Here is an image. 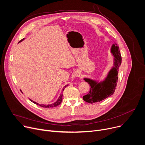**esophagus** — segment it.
<instances>
[{
  "instance_id": "34e87169",
  "label": "esophagus",
  "mask_w": 145,
  "mask_h": 145,
  "mask_svg": "<svg viewBox=\"0 0 145 145\" xmlns=\"http://www.w3.org/2000/svg\"><path fill=\"white\" fill-rule=\"evenodd\" d=\"M75 76H76V77H80V72H76V73H75Z\"/></svg>"
}]
</instances>
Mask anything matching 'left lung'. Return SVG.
I'll use <instances>...</instances> for the list:
<instances>
[{
    "instance_id": "1",
    "label": "left lung",
    "mask_w": 145,
    "mask_h": 145,
    "mask_svg": "<svg viewBox=\"0 0 145 145\" xmlns=\"http://www.w3.org/2000/svg\"><path fill=\"white\" fill-rule=\"evenodd\" d=\"M111 53L113 57V66L104 79L99 80L90 78H83L91 86L89 93L82 97L86 102L91 104L99 102L114 93L117 84L118 71L121 63L119 48L115 42L111 46Z\"/></svg>"
}]
</instances>
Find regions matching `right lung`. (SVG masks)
Instances as JSON below:
<instances>
[{
    "mask_svg": "<svg viewBox=\"0 0 145 145\" xmlns=\"http://www.w3.org/2000/svg\"><path fill=\"white\" fill-rule=\"evenodd\" d=\"M24 39H25V38L22 39V40H20L18 43H19V42H22V41H23ZM68 86V85L67 84V85H66V86L63 88V92L64 91V90L65 88H66V87H67V86ZM30 99V100L31 102L34 103V104H36V105H39V106L42 107H45V108H50V107H51V108H53V107H55L58 106V105H59L61 104V103L62 100H63V93H61V95H59V97L58 98L56 102H54V103H52V104H50V105H42H42L38 104V103H37V102H35V101H33L31 99Z\"/></svg>",
    "mask_w": 145,
    "mask_h": 145,
    "instance_id": "obj_1",
    "label": "right lung"
}]
</instances>
